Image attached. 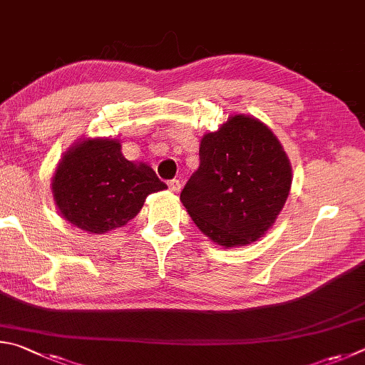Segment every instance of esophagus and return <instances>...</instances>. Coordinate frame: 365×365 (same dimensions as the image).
<instances>
[{"label":"esophagus","mask_w":365,"mask_h":365,"mask_svg":"<svg viewBox=\"0 0 365 365\" xmlns=\"http://www.w3.org/2000/svg\"><path fill=\"white\" fill-rule=\"evenodd\" d=\"M168 187H170L171 192L178 194L179 190H181V181H179V179H171V181L168 182Z\"/></svg>","instance_id":"1"}]
</instances>
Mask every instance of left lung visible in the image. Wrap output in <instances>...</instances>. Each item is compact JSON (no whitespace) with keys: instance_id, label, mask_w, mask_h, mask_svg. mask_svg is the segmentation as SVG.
Segmentation results:
<instances>
[{"instance_id":"obj_1","label":"left lung","mask_w":365,"mask_h":365,"mask_svg":"<svg viewBox=\"0 0 365 365\" xmlns=\"http://www.w3.org/2000/svg\"><path fill=\"white\" fill-rule=\"evenodd\" d=\"M199 155V170L181 192L197 227L225 248L263 237L292 187V166L276 134L250 115H232L202 138Z\"/></svg>"}]
</instances>
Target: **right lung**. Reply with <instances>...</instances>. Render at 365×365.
<instances>
[{"label": "right lung", "mask_w": 365, "mask_h": 365, "mask_svg": "<svg viewBox=\"0 0 365 365\" xmlns=\"http://www.w3.org/2000/svg\"><path fill=\"white\" fill-rule=\"evenodd\" d=\"M51 189L62 218L86 232L104 234L125 226L145 197L166 184L149 165L126 160L118 140L94 138L63 153Z\"/></svg>", "instance_id": "add662e5"}]
</instances>
